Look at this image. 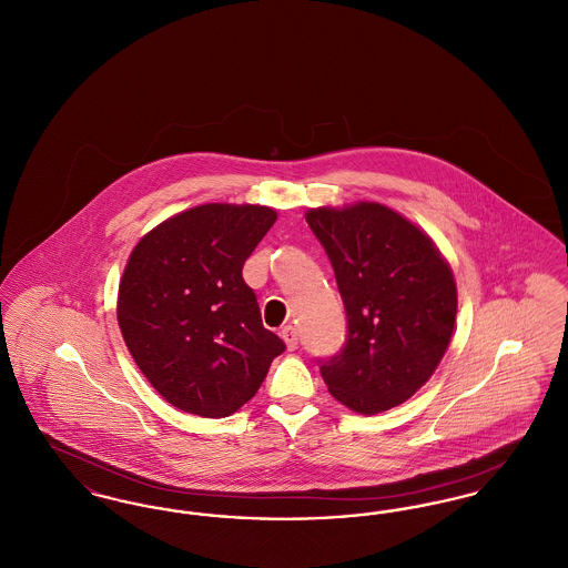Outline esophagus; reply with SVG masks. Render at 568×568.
I'll list each match as a JSON object with an SVG mask.
<instances>
[{"label": "esophagus", "mask_w": 568, "mask_h": 568, "mask_svg": "<svg viewBox=\"0 0 568 568\" xmlns=\"http://www.w3.org/2000/svg\"><path fill=\"white\" fill-rule=\"evenodd\" d=\"M281 336H283V341H285V345H287V349H290V352L297 349V332L294 325H287V327H283Z\"/></svg>", "instance_id": "34e87169"}]
</instances>
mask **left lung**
<instances>
[{"instance_id": "obj_1", "label": "left lung", "mask_w": 568, "mask_h": 568, "mask_svg": "<svg viewBox=\"0 0 568 568\" xmlns=\"http://www.w3.org/2000/svg\"><path fill=\"white\" fill-rule=\"evenodd\" d=\"M306 223L334 268L347 315L341 353L320 359L329 394L375 415L433 377L458 313L456 281L433 241L392 209H313Z\"/></svg>"}]
</instances>
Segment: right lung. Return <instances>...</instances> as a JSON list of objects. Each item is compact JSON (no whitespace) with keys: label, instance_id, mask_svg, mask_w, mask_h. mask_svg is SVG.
<instances>
[{"label":"right lung","instance_id":"right-lung-1","mask_svg":"<svg viewBox=\"0 0 568 568\" xmlns=\"http://www.w3.org/2000/svg\"><path fill=\"white\" fill-rule=\"evenodd\" d=\"M274 221L268 206L204 204L135 244L116 317L138 368L170 405L227 417L285 352L243 278L246 257Z\"/></svg>","mask_w":568,"mask_h":568}]
</instances>
